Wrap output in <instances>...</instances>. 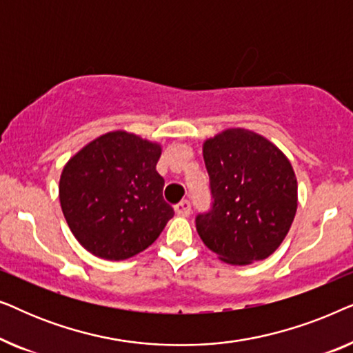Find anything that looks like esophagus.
Masks as SVG:
<instances>
[{
  "instance_id": "34e87169",
  "label": "esophagus",
  "mask_w": 353,
  "mask_h": 353,
  "mask_svg": "<svg viewBox=\"0 0 353 353\" xmlns=\"http://www.w3.org/2000/svg\"><path fill=\"white\" fill-rule=\"evenodd\" d=\"M175 212H176V215H180V216H188L191 214V202L188 199H183L181 202H178V204L175 205Z\"/></svg>"
}]
</instances>
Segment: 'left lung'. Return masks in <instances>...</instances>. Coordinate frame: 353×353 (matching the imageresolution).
I'll list each match as a JSON object with an SVG mask.
<instances>
[{
  "instance_id": "obj_1",
  "label": "left lung",
  "mask_w": 353,
  "mask_h": 353,
  "mask_svg": "<svg viewBox=\"0 0 353 353\" xmlns=\"http://www.w3.org/2000/svg\"><path fill=\"white\" fill-rule=\"evenodd\" d=\"M212 207L197 214L201 239L226 263L248 265L279 248L297 210V180L267 138L225 130L204 143Z\"/></svg>"
}]
</instances>
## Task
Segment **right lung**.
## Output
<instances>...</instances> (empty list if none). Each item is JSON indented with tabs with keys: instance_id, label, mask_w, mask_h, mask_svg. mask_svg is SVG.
Segmentation results:
<instances>
[{
	"instance_id": "add662e5",
	"label": "right lung",
	"mask_w": 353,
	"mask_h": 353,
	"mask_svg": "<svg viewBox=\"0 0 353 353\" xmlns=\"http://www.w3.org/2000/svg\"><path fill=\"white\" fill-rule=\"evenodd\" d=\"M161 146L110 132L75 154L62 170L59 201L77 241L96 257L125 260L149 248L172 219L156 170Z\"/></svg>"
}]
</instances>
